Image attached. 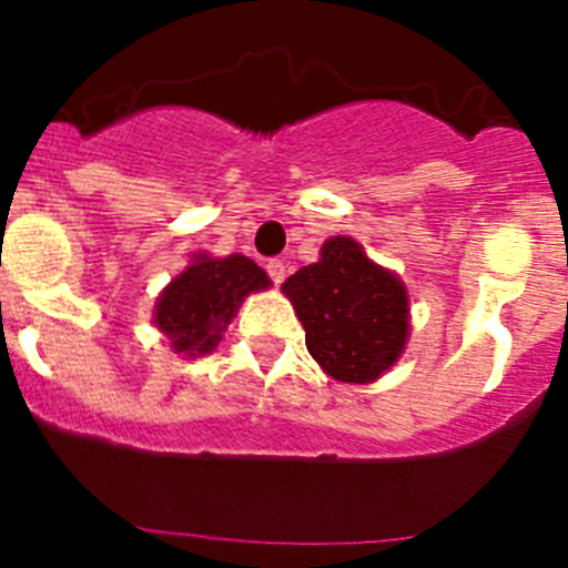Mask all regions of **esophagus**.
Returning a JSON list of instances; mask_svg holds the SVG:
<instances>
[{
    "label": "esophagus",
    "instance_id": "esophagus-1",
    "mask_svg": "<svg viewBox=\"0 0 568 568\" xmlns=\"http://www.w3.org/2000/svg\"><path fill=\"white\" fill-rule=\"evenodd\" d=\"M284 273H287L284 261H281V258H270L267 261V275L275 281V284H281V281H284Z\"/></svg>",
    "mask_w": 568,
    "mask_h": 568
}]
</instances>
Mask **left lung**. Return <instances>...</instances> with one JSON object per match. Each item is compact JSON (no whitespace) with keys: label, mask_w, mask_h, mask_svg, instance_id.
<instances>
[{"label":"left lung","mask_w":568,"mask_h":568,"mask_svg":"<svg viewBox=\"0 0 568 568\" xmlns=\"http://www.w3.org/2000/svg\"><path fill=\"white\" fill-rule=\"evenodd\" d=\"M321 369L369 384L400 358L409 338V295L400 278L366 258L358 241L335 235L321 258L284 281Z\"/></svg>","instance_id":"obj_1"}]
</instances>
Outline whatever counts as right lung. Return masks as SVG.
Masks as SVG:
<instances>
[{
	"instance_id": "1",
	"label": "right lung",
	"mask_w": 568,
	"mask_h": 568,
	"mask_svg": "<svg viewBox=\"0 0 568 568\" xmlns=\"http://www.w3.org/2000/svg\"><path fill=\"white\" fill-rule=\"evenodd\" d=\"M267 287V273L247 255L213 258L199 253L190 267L162 290L155 301L153 324L168 335L173 353L187 358L207 355L219 346L241 301Z\"/></svg>"
}]
</instances>
